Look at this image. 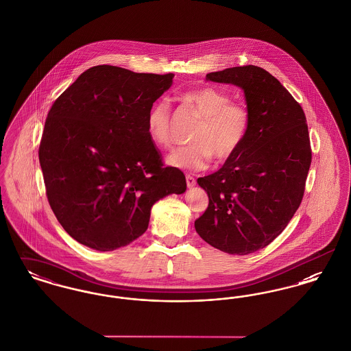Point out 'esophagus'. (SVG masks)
Segmentation results:
<instances>
[{"mask_svg":"<svg viewBox=\"0 0 351 351\" xmlns=\"http://www.w3.org/2000/svg\"><path fill=\"white\" fill-rule=\"evenodd\" d=\"M185 180H186V186H188V188H192V186L196 185L195 178L191 176V175H186V176H185Z\"/></svg>","mask_w":351,"mask_h":351,"instance_id":"1","label":"esophagus"}]
</instances>
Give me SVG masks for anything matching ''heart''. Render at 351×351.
<instances>
[{
  "label": "heart",
  "mask_w": 351,
  "mask_h": 351,
  "mask_svg": "<svg viewBox=\"0 0 351 351\" xmlns=\"http://www.w3.org/2000/svg\"><path fill=\"white\" fill-rule=\"evenodd\" d=\"M215 86H201L183 95V102L202 119L191 135V145L171 151L166 163L183 171H201L217 160L233 156L243 143L250 125L245 104ZM146 129L151 141L167 147L171 143V109L167 100H158L147 114Z\"/></svg>",
  "instance_id": "1"
}]
</instances>
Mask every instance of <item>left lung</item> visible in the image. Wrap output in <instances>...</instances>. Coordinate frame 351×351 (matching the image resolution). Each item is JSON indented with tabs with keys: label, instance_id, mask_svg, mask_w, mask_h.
Segmentation results:
<instances>
[{
	"label": "left lung",
	"instance_id": "left-lung-1",
	"mask_svg": "<svg viewBox=\"0 0 351 351\" xmlns=\"http://www.w3.org/2000/svg\"><path fill=\"white\" fill-rule=\"evenodd\" d=\"M206 80L243 90L250 125L233 156L197 179L209 205L195 228L218 250L247 255L269 245L300 206L312 162L306 118L263 68H226L208 73Z\"/></svg>",
	"mask_w": 351,
	"mask_h": 351
}]
</instances>
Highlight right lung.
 <instances>
[{
  "instance_id": "right-lung-1",
  "label": "right lung",
  "mask_w": 351,
  "mask_h": 351,
  "mask_svg": "<svg viewBox=\"0 0 351 351\" xmlns=\"http://www.w3.org/2000/svg\"><path fill=\"white\" fill-rule=\"evenodd\" d=\"M173 76L96 66L51 106L39 146L46 193L63 229L84 246L132 243L147 230L156 201L185 192L183 172L163 167L146 129Z\"/></svg>"
}]
</instances>
